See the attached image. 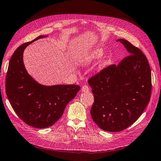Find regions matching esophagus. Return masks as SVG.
Segmentation results:
<instances>
[{"label": "esophagus", "instance_id": "34e87169", "mask_svg": "<svg viewBox=\"0 0 161 161\" xmlns=\"http://www.w3.org/2000/svg\"><path fill=\"white\" fill-rule=\"evenodd\" d=\"M89 90H90V89H89V87H88V86L84 85V86H82V88H81V91L82 92H89Z\"/></svg>", "mask_w": 161, "mask_h": 161}]
</instances>
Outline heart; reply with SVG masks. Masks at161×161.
Returning a JSON list of instances; mask_svg holds the SVG:
<instances>
[{
    "label": "heart",
    "instance_id": "heart-1",
    "mask_svg": "<svg viewBox=\"0 0 161 161\" xmlns=\"http://www.w3.org/2000/svg\"><path fill=\"white\" fill-rule=\"evenodd\" d=\"M103 52L102 49H94L84 55L83 58H82V62L84 64H88L94 60L99 58L103 56Z\"/></svg>",
    "mask_w": 161,
    "mask_h": 161
}]
</instances>
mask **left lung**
<instances>
[{
  "instance_id": "obj_1",
  "label": "left lung",
  "mask_w": 161,
  "mask_h": 161,
  "mask_svg": "<svg viewBox=\"0 0 161 161\" xmlns=\"http://www.w3.org/2000/svg\"><path fill=\"white\" fill-rule=\"evenodd\" d=\"M118 41L129 55L118 65H109L88 79L94 98L92 118L109 132L133 125L149 103L152 92L151 69L146 56L129 41Z\"/></svg>"
}]
</instances>
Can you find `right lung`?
<instances>
[{"mask_svg":"<svg viewBox=\"0 0 161 161\" xmlns=\"http://www.w3.org/2000/svg\"><path fill=\"white\" fill-rule=\"evenodd\" d=\"M45 36H39L16 49L9 60L5 81L7 96L12 108L22 121L38 129L49 127L58 120L80 89L73 84L41 85L27 73L23 63L24 49Z\"/></svg>","mask_w":161,"mask_h":161,"instance_id":"right-lung-1","label":"right lung"}]
</instances>
